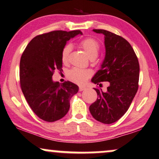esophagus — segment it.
<instances>
[{
    "label": "esophagus",
    "instance_id": "esophagus-1",
    "mask_svg": "<svg viewBox=\"0 0 159 159\" xmlns=\"http://www.w3.org/2000/svg\"><path fill=\"white\" fill-rule=\"evenodd\" d=\"M85 89V87H84V86H80V87H79V91H83Z\"/></svg>",
    "mask_w": 159,
    "mask_h": 159
}]
</instances>
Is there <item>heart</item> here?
I'll return each mask as SVG.
<instances>
[{
    "mask_svg": "<svg viewBox=\"0 0 159 159\" xmlns=\"http://www.w3.org/2000/svg\"><path fill=\"white\" fill-rule=\"evenodd\" d=\"M80 45L83 47L86 54L90 58L97 57L99 51H100V44L96 39L93 38H87L82 40ZM72 46L70 44H66L62 50L61 58L63 63H66L68 60L70 51ZM92 72L90 70L80 69L78 68H74L67 73V76L70 80L77 84L85 83L90 76H91Z\"/></svg>",
    "mask_w": 159,
    "mask_h": 159,
    "instance_id": "b5f03b06",
    "label": "heart"
}]
</instances>
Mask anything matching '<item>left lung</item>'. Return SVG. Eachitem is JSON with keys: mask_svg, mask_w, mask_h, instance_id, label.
<instances>
[{"mask_svg": "<svg viewBox=\"0 0 159 159\" xmlns=\"http://www.w3.org/2000/svg\"><path fill=\"white\" fill-rule=\"evenodd\" d=\"M93 31L104 34L106 52L91 81L99 87L102 82H108L109 85L105 92L94 89L98 97L89 110L96 120L111 124L127 112L138 91L139 63L134 48L122 37L104 29Z\"/></svg>", "mask_w": 159, "mask_h": 159, "instance_id": "1", "label": "left lung"}]
</instances>
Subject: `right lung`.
<instances>
[{
  "instance_id": "right-lung-1",
  "label": "right lung",
  "mask_w": 159,
  "mask_h": 159,
  "mask_svg": "<svg viewBox=\"0 0 159 159\" xmlns=\"http://www.w3.org/2000/svg\"><path fill=\"white\" fill-rule=\"evenodd\" d=\"M80 30H57L38 35L27 46L20 62V83L27 102L43 120L53 122L66 115L78 86L69 81H52L55 70H62V50Z\"/></svg>"
}]
</instances>
